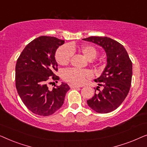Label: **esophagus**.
<instances>
[{"mask_svg": "<svg viewBox=\"0 0 147 147\" xmlns=\"http://www.w3.org/2000/svg\"><path fill=\"white\" fill-rule=\"evenodd\" d=\"M69 87L71 88H80V86L74 85V84H69Z\"/></svg>", "mask_w": 147, "mask_h": 147, "instance_id": "esophagus-1", "label": "esophagus"}]
</instances>
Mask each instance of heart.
I'll return each instance as SVG.
<instances>
[{"label": "heart", "instance_id": "heart-1", "mask_svg": "<svg viewBox=\"0 0 147 147\" xmlns=\"http://www.w3.org/2000/svg\"><path fill=\"white\" fill-rule=\"evenodd\" d=\"M75 45H65L60 47L55 53V59L59 65H65L69 63L76 50ZM79 50L88 60H92L97 55V50L94 46L84 45L79 47ZM62 78L65 81L76 86L83 85L92 78V73L88 69H79L76 68H69L63 71Z\"/></svg>", "mask_w": 147, "mask_h": 147}]
</instances>
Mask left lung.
<instances>
[{
  "mask_svg": "<svg viewBox=\"0 0 147 147\" xmlns=\"http://www.w3.org/2000/svg\"><path fill=\"white\" fill-rule=\"evenodd\" d=\"M101 46L107 56V64L101 76L94 81L103 86L95 89V94L87 100L88 105L98 113L114 111L122 103L131 86L132 63L127 51L118 41L107 37H90L83 39Z\"/></svg>",
  "mask_w": 147,
  "mask_h": 147,
  "instance_id": "obj_1",
  "label": "left lung"
}]
</instances>
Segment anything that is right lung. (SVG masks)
<instances>
[{
    "instance_id": "add662e5",
    "label": "right lung",
    "mask_w": 147,
    "mask_h": 147,
    "mask_svg": "<svg viewBox=\"0 0 147 147\" xmlns=\"http://www.w3.org/2000/svg\"><path fill=\"white\" fill-rule=\"evenodd\" d=\"M64 42L54 37L41 36L27 45L17 61V92L26 107L37 115L49 116L59 110L70 89L63 82L53 89L48 87L51 80H59L55 74L58 66L55 55Z\"/></svg>"
}]
</instances>
